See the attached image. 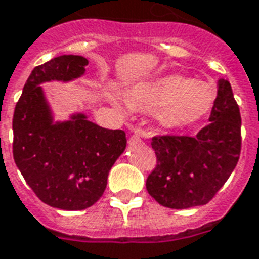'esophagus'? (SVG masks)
<instances>
[{
	"mask_svg": "<svg viewBox=\"0 0 259 259\" xmlns=\"http://www.w3.org/2000/svg\"><path fill=\"white\" fill-rule=\"evenodd\" d=\"M141 139V136L139 132H135V135L132 136V140H140Z\"/></svg>",
	"mask_w": 259,
	"mask_h": 259,
	"instance_id": "34e87169",
	"label": "esophagus"
}]
</instances>
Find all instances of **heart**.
<instances>
[{
    "label": "heart",
    "mask_w": 259,
    "mask_h": 259,
    "mask_svg": "<svg viewBox=\"0 0 259 259\" xmlns=\"http://www.w3.org/2000/svg\"><path fill=\"white\" fill-rule=\"evenodd\" d=\"M118 102L113 93H108ZM124 104L130 111L154 112L159 127L176 130L200 122L217 102V90L211 83L180 74H166L141 81L124 91Z\"/></svg>",
    "instance_id": "heart-1"
}]
</instances>
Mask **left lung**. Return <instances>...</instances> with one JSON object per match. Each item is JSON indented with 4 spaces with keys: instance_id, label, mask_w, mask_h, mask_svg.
Listing matches in <instances>:
<instances>
[{
    "instance_id": "left-lung-1",
    "label": "left lung",
    "mask_w": 259,
    "mask_h": 259,
    "mask_svg": "<svg viewBox=\"0 0 259 259\" xmlns=\"http://www.w3.org/2000/svg\"><path fill=\"white\" fill-rule=\"evenodd\" d=\"M209 122L194 137H152L157 165L146 187L158 204L172 209L205 205L232 175L241 151V116L228 80L218 81Z\"/></svg>"
}]
</instances>
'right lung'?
Masks as SVG:
<instances>
[{
    "instance_id": "add662e5",
    "label": "right lung",
    "mask_w": 259,
    "mask_h": 259,
    "mask_svg": "<svg viewBox=\"0 0 259 259\" xmlns=\"http://www.w3.org/2000/svg\"><path fill=\"white\" fill-rule=\"evenodd\" d=\"M87 65L84 57L61 55L36 66L12 119L16 166L42 202L65 211L85 209L100 200L109 170L126 148L123 130L104 129L84 113L54 122L40 84L77 79Z\"/></svg>"
}]
</instances>
